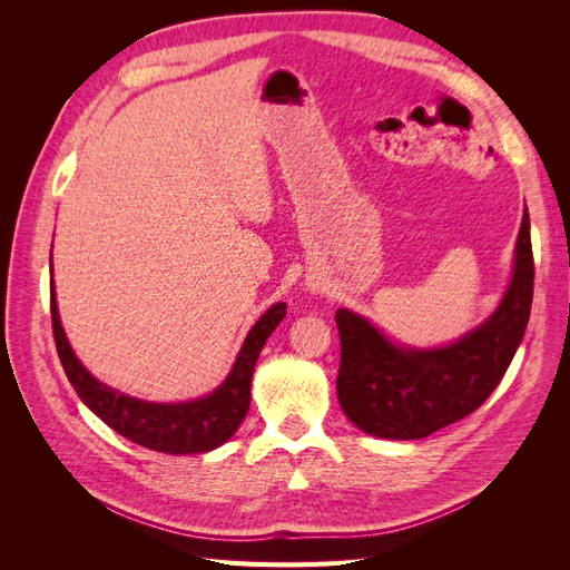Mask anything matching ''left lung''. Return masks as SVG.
<instances>
[{
  "label": "left lung",
  "mask_w": 570,
  "mask_h": 570,
  "mask_svg": "<svg viewBox=\"0 0 570 570\" xmlns=\"http://www.w3.org/2000/svg\"><path fill=\"white\" fill-rule=\"evenodd\" d=\"M534 262L523 212L515 264L497 312L442 350L392 344L364 316L337 308V400L347 419L375 438L419 440L456 423L488 400L525 335Z\"/></svg>",
  "instance_id": "left-lung-1"
}]
</instances>
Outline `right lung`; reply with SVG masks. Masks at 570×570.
Listing matches in <instances>:
<instances>
[{"label":"right lung","mask_w":570,"mask_h":570,"mask_svg":"<svg viewBox=\"0 0 570 570\" xmlns=\"http://www.w3.org/2000/svg\"><path fill=\"white\" fill-rule=\"evenodd\" d=\"M51 295V331H55L57 352L61 366L71 381L73 390L92 413L114 428L126 440L147 446L164 454H202L212 452L223 442L233 438L239 423L245 421L252 400V373L256 358L262 354L268 335L278 327L285 316V302L273 304L268 312L254 323L243 350L237 354L233 371L218 390L209 396L183 404H157L142 402L116 392L92 377L76 358L71 344H68L57 312L55 281L49 287Z\"/></svg>","instance_id":"add662e5"}]
</instances>
